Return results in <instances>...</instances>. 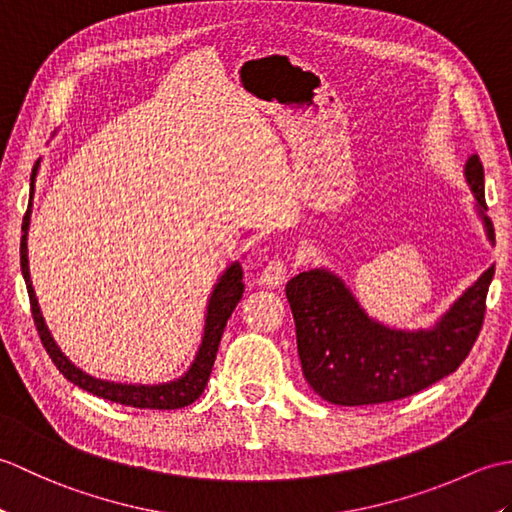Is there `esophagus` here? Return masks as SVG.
I'll return each mask as SVG.
<instances>
[{
	"label": "esophagus",
	"mask_w": 512,
	"mask_h": 512,
	"mask_svg": "<svg viewBox=\"0 0 512 512\" xmlns=\"http://www.w3.org/2000/svg\"><path fill=\"white\" fill-rule=\"evenodd\" d=\"M290 275V266L284 257H273L270 262L266 264V268L262 270V277H259V284L266 286V288H277L284 284Z\"/></svg>",
	"instance_id": "obj_1"
}]
</instances>
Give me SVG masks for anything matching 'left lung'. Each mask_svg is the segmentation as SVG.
<instances>
[{
    "mask_svg": "<svg viewBox=\"0 0 512 512\" xmlns=\"http://www.w3.org/2000/svg\"><path fill=\"white\" fill-rule=\"evenodd\" d=\"M466 180L475 195L488 239L493 222L484 215V167L477 156L466 162ZM491 266L431 330H389L369 319L343 281L317 268L286 284L297 328L303 376L317 394L343 407L378 405L418 394L453 374L469 356L482 330Z\"/></svg>",
    "mask_w": 512,
    "mask_h": 512,
    "instance_id": "1",
    "label": "left lung"
}]
</instances>
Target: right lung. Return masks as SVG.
Returning a JSON list of instances; mask_svg holds the SVG:
<instances>
[{
	"instance_id": "add662e5",
	"label": "right lung",
	"mask_w": 512,
	"mask_h": 512,
	"mask_svg": "<svg viewBox=\"0 0 512 512\" xmlns=\"http://www.w3.org/2000/svg\"><path fill=\"white\" fill-rule=\"evenodd\" d=\"M37 169H39V160L32 167V176H30V204L28 211L24 215V224H21V273H24L26 279V288H28V297H30V310H32V319H35L37 332L41 336V343L46 347V352L50 354L52 363L57 365L59 372L70 380V383L79 385L81 389L90 391V394L112 400V402H121V405L127 407H136V409H180L191 405L193 400H198L202 396V391L209 383L211 369L215 363V354L217 347H220V339L226 328V321L231 317L235 306L242 299L244 292V273L242 266L237 262L226 268V273L217 281V286L213 290V295L209 299V310H206V323H204V336H202V345L198 350V356H195L193 365L189 367V372L184 374L178 380H171V383L165 385H121V383H107V380L92 378L85 372H81L79 367H74L68 358L63 356V352L54 343L52 334L48 332V325L43 321V314L39 310V303L35 297V288H32L30 281V268H28V226H30V211H32V193H35V178H37Z\"/></svg>"
}]
</instances>
